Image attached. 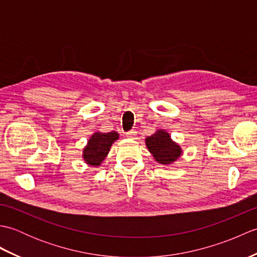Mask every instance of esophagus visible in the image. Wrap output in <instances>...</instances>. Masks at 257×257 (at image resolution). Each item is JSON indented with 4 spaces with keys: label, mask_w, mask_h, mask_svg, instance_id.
<instances>
[{
    "label": "esophagus",
    "mask_w": 257,
    "mask_h": 257,
    "mask_svg": "<svg viewBox=\"0 0 257 257\" xmlns=\"http://www.w3.org/2000/svg\"><path fill=\"white\" fill-rule=\"evenodd\" d=\"M136 135H137V133L134 132V130H130V132L125 133V137H127V138H135Z\"/></svg>",
    "instance_id": "1"
}]
</instances>
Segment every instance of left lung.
Masks as SVG:
<instances>
[{
	"mask_svg": "<svg viewBox=\"0 0 257 257\" xmlns=\"http://www.w3.org/2000/svg\"><path fill=\"white\" fill-rule=\"evenodd\" d=\"M146 145L156 161L161 165H171L182 154L180 146L173 143L165 130H158L150 137H147Z\"/></svg>",
	"mask_w": 257,
	"mask_h": 257,
	"instance_id": "8db88e82",
	"label": "left lung"
}]
</instances>
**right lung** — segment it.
I'll return each instance as SVG.
<instances>
[{"label":"right lung","mask_w":257,"mask_h":257,"mask_svg":"<svg viewBox=\"0 0 257 257\" xmlns=\"http://www.w3.org/2000/svg\"><path fill=\"white\" fill-rule=\"evenodd\" d=\"M116 132L111 133H95L88 140V144L84 149V159L92 167L100 166L110 150L111 145L119 137Z\"/></svg>","instance_id":"1"}]
</instances>
